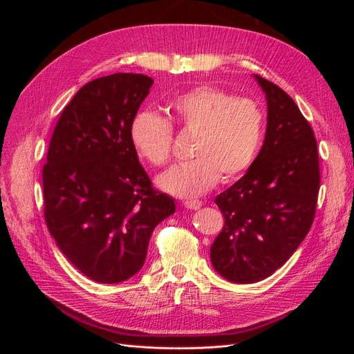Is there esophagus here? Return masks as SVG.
<instances>
[{
	"label": "esophagus",
	"instance_id": "esophagus-1",
	"mask_svg": "<svg viewBox=\"0 0 354 354\" xmlns=\"http://www.w3.org/2000/svg\"><path fill=\"white\" fill-rule=\"evenodd\" d=\"M185 207L189 209H199L202 207V201L199 199H194V201H186Z\"/></svg>",
	"mask_w": 354,
	"mask_h": 354
}]
</instances>
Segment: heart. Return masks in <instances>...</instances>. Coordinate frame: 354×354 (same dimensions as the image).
<instances>
[{
    "label": "heart",
    "mask_w": 354,
    "mask_h": 354,
    "mask_svg": "<svg viewBox=\"0 0 354 354\" xmlns=\"http://www.w3.org/2000/svg\"><path fill=\"white\" fill-rule=\"evenodd\" d=\"M169 122L195 136L187 164L176 165L156 178L160 190L178 198L207 194L217 181H232L248 171L260 153L266 134L261 106L248 97L209 85L181 93L168 103ZM136 153L152 167L168 162L173 127L153 112H140L130 125Z\"/></svg>",
    "instance_id": "heart-1"
}]
</instances>
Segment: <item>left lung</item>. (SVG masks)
I'll use <instances>...</instances> for the list:
<instances>
[{
    "instance_id": "8db88e82",
    "label": "left lung",
    "mask_w": 354,
    "mask_h": 354,
    "mask_svg": "<svg viewBox=\"0 0 354 354\" xmlns=\"http://www.w3.org/2000/svg\"><path fill=\"white\" fill-rule=\"evenodd\" d=\"M267 99L261 151L246 174L216 198L224 226L211 263L234 283H254L282 267L304 241L320 185L315 133L295 102L255 75Z\"/></svg>"
}]
</instances>
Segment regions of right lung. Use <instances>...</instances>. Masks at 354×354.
I'll use <instances>...</instances> for the list:
<instances>
[{
	"label": "right lung",
	"mask_w": 354,
	"mask_h": 354,
	"mask_svg": "<svg viewBox=\"0 0 354 354\" xmlns=\"http://www.w3.org/2000/svg\"><path fill=\"white\" fill-rule=\"evenodd\" d=\"M153 80L113 73L73 95L53 131L42 168L44 218L63 255L91 281L120 283L142 269L149 239L176 211L130 140Z\"/></svg>",
	"instance_id": "right-lung-1"
}]
</instances>
